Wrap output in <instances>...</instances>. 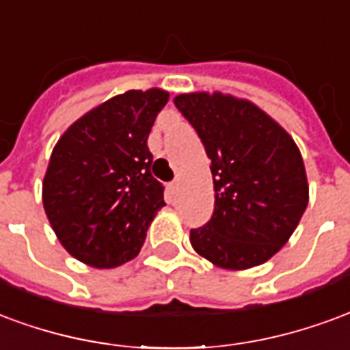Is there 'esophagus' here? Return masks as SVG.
Wrapping results in <instances>:
<instances>
[{"instance_id": "esophagus-1", "label": "esophagus", "mask_w": 350, "mask_h": 350, "mask_svg": "<svg viewBox=\"0 0 350 350\" xmlns=\"http://www.w3.org/2000/svg\"><path fill=\"white\" fill-rule=\"evenodd\" d=\"M170 186H172V190H175V192H177V190H178V178H175V180H173Z\"/></svg>"}]
</instances>
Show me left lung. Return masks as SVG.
Returning a JSON list of instances; mask_svg holds the SVG:
<instances>
[{
	"instance_id": "1",
	"label": "left lung",
	"mask_w": 350,
	"mask_h": 350,
	"mask_svg": "<svg viewBox=\"0 0 350 350\" xmlns=\"http://www.w3.org/2000/svg\"><path fill=\"white\" fill-rule=\"evenodd\" d=\"M173 102L200 134L213 173V218L190 231L192 248L226 270L267 262L287 244L310 201L298 145L248 98L196 91Z\"/></svg>"
}]
</instances>
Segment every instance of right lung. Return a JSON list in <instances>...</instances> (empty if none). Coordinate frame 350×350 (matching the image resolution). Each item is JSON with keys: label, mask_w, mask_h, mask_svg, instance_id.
I'll use <instances>...</instances> for the list:
<instances>
[{"label": "right lung", "mask_w": 350, "mask_h": 350, "mask_svg": "<svg viewBox=\"0 0 350 350\" xmlns=\"http://www.w3.org/2000/svg\"><path fill=\"white\" fill-rule=\"evenodd\" d=\"M170 100L160 88L111 96L68 126L50 154L42 205L61 246L93 269H116L144 246L164 188L147 137Z\"/></svg>", "instance_id": "right-lung-1"}]
</instances>
